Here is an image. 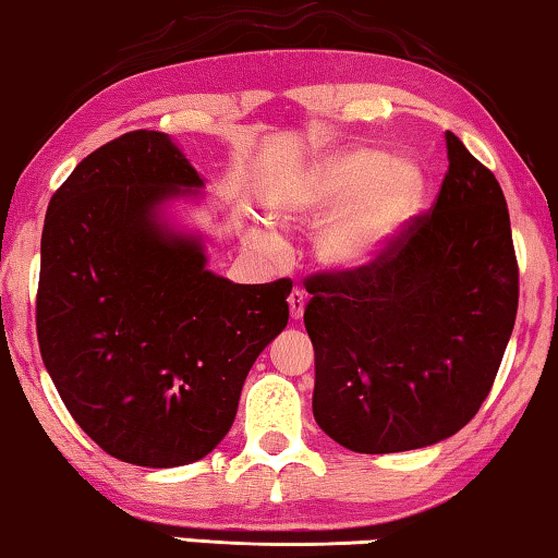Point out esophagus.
Here are the masks:
<instances>
[{
  "mask_svg": "<svg viewBox=\"0 0 558 558\" xmlns=\"http://www.w3.org/2000/svg\"><path fill=\"white\" fill-rule=\"evenodd\" d=\"M305 303H307V295H305L303 290H300V288H295L293 293H290V298H288L290 317H293V320H300V317H303V313H305Z\"/></svg>",
  "mask_w": 558,
  "mask_h": 558,
  "instance_id": "34e87169",
  "label": "esophagus"
}]
</instances>
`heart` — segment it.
Listing matches in <instances>:
<instances>
[{"instance_id":"b5f03b06","label":"heart","mask_w":558,"mask_h":558,"mask_svg":"<svg viewBox=\"0 0 558 558\" xmlns=\"http://www.w3.org/2000/svg\"><path fill=\"white\" fill-rule=\"evenodd\" d=\"M424 198V175L414 163H395V158L373 148H357L327 158L307 175L298 193L282 203L276 218L288 226L320 223L344 203L353 201L325 228L317 251L330 265H360L383 251L407 223ZM253 245L278 253V233L260 228Z\"/></svg>"}]
</instances>
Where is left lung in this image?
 Returning a JSON list of instances; mask_svg holds the SVG:
<instances>
[{"label": "left lung", "instance_id": "1", "mask_svg": "<svg viewBox=\"0 0 558 558\" xmlns=\"http://www.w3.org/2000/svg\"><path fill=\"white\" fill-rule=\"evenodd\" d=\"M449 168L427 214L373 260L305 278L313 414L360 454L437 445L480 412L519 307L501 185L447 131Z\"/></svg>", "mask_w": 558, "mask_h": 558}]
</instances>
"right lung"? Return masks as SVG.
Here are the masks:
<instances>
[{
  "mask_svg": "<svg viewBox=\"0 0 558 558\" xmlns=\"http://www.w3.org/2000/svg\"><path fill=\"white\" fill-rule=\"evenodd\" d=\"M203 181L158 131L88 154L49 201L37 338L66 410L106 454L181 466L228 435L255 357L288 325L293 280L238 286L158 223Z\"/></svg>",
  "mask_w": 558,
  "mask_h": 558,
  "instance_id": "obj_1",
  "label": "right lung"
}]
</instances>
